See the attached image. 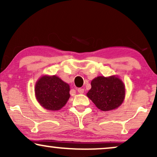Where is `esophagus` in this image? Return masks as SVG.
<instances>
[{"instance_id": "1", "label": "esophagus", "mask_w": 157, "mask_h": 157, "mask_svg": "<svg viewBox=\"0 0 157 157\" xmlns=\"http://www.w3.org/2000/svg\"><path fill=\"white\" fill-rule=\"evenodd\" d=\"M77 92H78L79 93H84V89L78 88V89H77Z\"/></svg>"}]
</instances>
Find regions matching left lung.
<instances>
[{"label":"left lung","instance_id":"1","mask_svg":"<svg viewBox=\"0 0 157 157\" xmlns=\"http://www.w3.org/2000/svg\"><path fill=\"white\" fill-rule=\"evenodd\" d=\"M124 85L117 77L99 76L91 81V89L87 93L97 108L109 111L117 108L124 98Z\"/></svg>","mask_w":157,"mask_h":157}]
</instances>
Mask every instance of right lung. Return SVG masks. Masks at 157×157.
Here are the masks:
<instances>
[{"instance_id": "obj_1", "label": "right lung", "mask_w": 157, "mask_h": 157, "mask_svg": "<svg viewBox=\"0 0 157 157\" xmlns=\"http://www.w3.org/2000/svg\"><path fill=\"white\" fill-rule=\"evenodd\" d=\"M69 85L56 76H43L35 85L37 100L46 109L59 110L69 98Z\"/></svg>"}]
</instances>
